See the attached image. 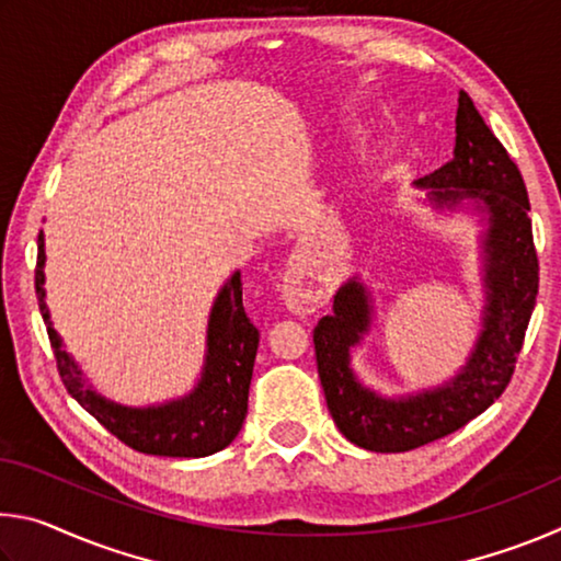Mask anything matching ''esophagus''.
I'll return each instance as SVG.
<instances>
[{
    "label": "esophagus",
    "mask_w": 561,
    "mask_h": 561,
    "mask_svg": "<svg viewBox=\"0 0 561 561\" xmlns=\"http://www.w3.org/2000/svg\"><path fill=\"white\" fill-rule=\"evenodd\" d=\"M307 272L299 270V267H291V272L287 274V284H284V294H287V299L291 301V307H297L299 311H314V307L319 304H324V291H319L314 287H309L307 282Z\"/></svg>",
    "instance_id": "esophagus-1"
}]
</instances>
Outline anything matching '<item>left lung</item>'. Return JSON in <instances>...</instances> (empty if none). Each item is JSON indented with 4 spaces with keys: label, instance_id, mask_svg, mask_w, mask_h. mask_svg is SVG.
<instances>
[{
    "label": "left lung",
    "instance_id": "1",
    "mask_svg": "<svg viewBox=\"0 0 561 561\" xmlns=\"http://www.w3.org/2000/svg\"><path fill=\"white\" fill-rule=\"evenodd\" d=\"M417 185L433 190L431 201L438 207L478 201L488 210V307L478 346L453 381L417 396L381 398L360 386L348 368V348L358 344L371 321L368 294L356 279L336 291L334 314L314 329L321 388L336 428L374 453L421 448L488 411L515 374L539 289L525 180L465 91L455 116V156Z\"/></svg>",
    "mask_w": 561,
    "mask_h": 561
}]
</instances>
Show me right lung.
I'll use <instances>...</instances> for the list:
<instances>
[{"label":"right lung","instance_id":"right-lung-1","mask_svg":"<svg viewBox=\"0 0 561 561\" xmlns=\"http://www.w3.org/2000/svg\"><path fill=\"white\" fill-rule=\"evenodd\" d=\"M34 287L49 334L56 368L76 401L96 417L111 435L128 448L163 458H205L230 445L247 415L252 366L257 356L260 331L244 314L240 272L217 294L207 327V358L201 383L190 396L158 408H126L101 398L83 383L81 371L61 348L44 301V232H39Z\"/></svg>","mask_w":561,"mask_h":561}]
</instances>
